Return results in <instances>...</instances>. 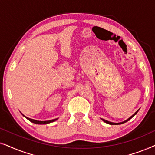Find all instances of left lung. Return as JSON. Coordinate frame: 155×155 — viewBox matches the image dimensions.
I'll use <instances>...</instances> for the list:
<instances>
[{"label":"left lung","mask_w":155,"mask_h":155,"mask_svg":"<svg viewBox=\"0 0 155 155\" xmlns=\"http://www.w3.org/2000/svg\"><path fill=\"white\" fill-rule=\"evenodd\" d=\"M139 110H137V111L135 112V113L133 114V115L132 116H130V118H128V119H127L126 120H125V121H124V122H121V123H112V122H110V121H108V120H104V119H102V118H101V119H102L104 121L105 123H107V124H111V125H119V124H124V123H126V122H127V121H128L129 120H130L131 118H132L133 116H134L135 114H136L137 113V111H138Z\"/></svg>","instance_id":"left-lung-1"}]
</instances>
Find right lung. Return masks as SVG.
I'll use <instances>...</instances> for the list:
<instances>
[{
  "label": "right lung",
  "mask_w": 155,
  "mask_h": 155,
  "mask_svg": "<svg viewBox=\"0 0 155 155\" xmlns=\"http://www.w3.org/2000/svg\"><path fill=\"white\" fill-rule=\"evenodd\" d=\"M24 116V115H23ZM25 118H27L29 121L34 123V124H49V123H51V122H54L55 120H57L56 119H53V120H45V121H40V120H34V119H31V118H27L26 116H25Z\"/></svg>",
  "instance_id": "right-lung-1"
}]
</instances>
